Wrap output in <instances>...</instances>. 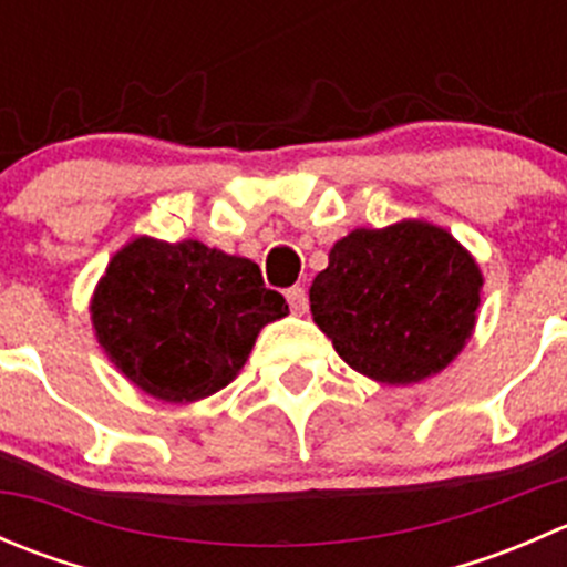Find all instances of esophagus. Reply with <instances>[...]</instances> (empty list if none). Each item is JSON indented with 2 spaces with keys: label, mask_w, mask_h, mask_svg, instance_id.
Here are the masks:
<instances>
[{
  "label": "esophagus",
  "mask_w": 567,
  "mask_h": 567,
  "mask_svg": "<svg viewBox=\"0 0 567 567\" xmlns=\"http://www.w3.org/2000/svg\"><path fill=\"white\" fill-rule=\"evenodd\" d=\"M285 299H288L290 312H296V316H305L307 312V290L305 288L293 285V288L285 290Z\"/></svg>",
  "instance_id": "1"
}]
</instances>
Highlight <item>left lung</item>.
<instances>
[{"label":"left lung","instance_id":"obj_1","mask_svg":"<svg viewBox=\"0 0 567 567\" xmlns=\"http://www.w3.org/2000/svg\"><path fill=\"white\" fill-rule=\"evenodd\" d=\"M477 262L442 227L400 221L353 230L312 279L310 310L334 351L384 384L447 368L474 329Z\"/></svg>","mask_w":567,"mask_h":567}]
</instances>
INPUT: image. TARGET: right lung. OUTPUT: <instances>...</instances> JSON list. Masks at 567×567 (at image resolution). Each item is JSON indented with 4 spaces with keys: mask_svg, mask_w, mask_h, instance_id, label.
I'll list each match as a JSON object with an SVG mask.
<instances>
[{
    "mask_svg": "<svg viewBox=\"0 0 567 567\" xmlns=\"http://www.w3.org/2000/svg\"><path fill=\"white\" fill-rule=\"evenodd\" d=\"M90 310L109 359L167 403H192L230 384L257 331L288 316L257 262L199 241L153 238H136L112 257Z\"/></svg>",
    "mask_w": 567,
    "mask_h": 567,
    "instance_id": "obj_1",
    "label": "right lung"
}]
</instances>
